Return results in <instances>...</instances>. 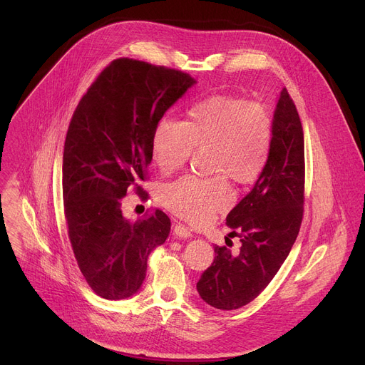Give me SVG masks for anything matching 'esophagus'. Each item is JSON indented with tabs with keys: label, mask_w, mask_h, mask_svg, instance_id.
<instances>
[{
	"label": "esophagus",
	"mask_w": 365,
	"mask_h": 365,
	"mask_svg": "<svg viewBox=\"0 0 365 365\" xmlns=\"http://www.w3.org/2000/svg\"><path fill=\"white\" fill-rule=\"evenodd\" d=\"M173 232H175V235H176V237H179V238H182V240H185V238H190V237H192L190 230H189V228H186L185 225H182V224H176V225L173 227Z\"/></svg>",
	"instance_id": "esophagus-1"
}]
</instances>
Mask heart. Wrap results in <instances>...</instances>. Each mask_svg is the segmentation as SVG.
Segmentation results:
<instances>
[{
    "instance_id": "heart-1",
    "label": "heart",
    "mask_w": 365,
    "mask_h": 365,
    "mask_svg": "<svg viewBox=\"0 0 365 365\" xmlns=\"http://www.w3.org/2000/svg\"><path fill=\"white\" fill-rule=\"evenodd\" d=\"M272 144L273 121L262 103L215 95L192 107L187 123L160 120L151 153L159 170L170 175L185 166L195 148L211 147L212 172L247 185L263 173ZM160 199L178 217L205 224L230 206L231 193L224 176L207 180L186 176L163 186Z\"/></svg>"
}]
</instances>
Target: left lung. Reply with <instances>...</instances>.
Returning <instances> with one entry per match:
<instances>
[{"instance_id":"left-lung-1","label":"left lung","mask_w":365,"mask_h":365,"mask_svg":"<svg viewBox=\"0 0 365 365\" xmlns=\"http://www.w3.org/2000/svg\"><path fill=\"white\" fill-rule=\"evenodd\" d=\"M303 189V128L283 88L273 115L267 166L227 217V225L232 230L228 235L240 237V251L214 245V263L196 283L199 296L207 304L221 310L240 309L267 287L299 234Z\"/></svg>"}]
</instances>
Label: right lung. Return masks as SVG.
<instances>
[{"mask_svg":"<svg viewBox=\"0 0 365 365\" xmlns=\"http://www.w3.org/2000/svg\"><path fill=\"white\" fill-rule=\"evenodd\" d=\"M195 83L187 73L123 58L103 69L73 113L62 166L65 218L78 266L103 299L137 293L150 252L169 237L165 212L133 222L123 197L143 190L154 130Z\"/></svg>","mask_w":365,"mask_h":365,"instance_id":"right-lung-1","label":"right lung"}]
</instances>
